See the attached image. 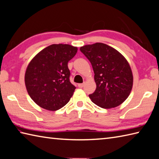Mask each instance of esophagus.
<instances>
[{"label": "esophagus", "mask_w": 159, "mask_h": 159, "mask_svg": "<svg viewBox=\"0 0 159 159\" xmlns=\"http://www.w3.org/2000/svg\"><path fill=\"white\" fill-rule=\"evenodd\" d=\"M84 85H85V84L84 83H80V84H79V85H78V86H79V88H83V87L84 86Z\"/></svg>", "instance_id": "34e87169"}]
</instances>
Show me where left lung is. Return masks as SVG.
<instances>
[{
  "instance_id": "obj_1",
  "label": "left lung",
  "mask_w": 159,
  "mask_h": 159,
  "mask_svg": "<svg viewBox=\"0 0 159 159\" xmlns=\"http://www.w3.org/2000/svg\"><path fill=\"white\" fill-rule=\"evenodd\" d=\"M80 50L90 61L94 72L95 92L89 96L102 108L116 107L125 101L132 91L133 75L125 58L116 49L96 43Z\"/></svg>"
}]
</instances>
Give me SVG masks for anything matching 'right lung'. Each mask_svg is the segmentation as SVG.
Returning a JSON list of instances; mask_svg holds the SVG:
<instances>
[{"label": "right lung", "instance_id": "1", "mask_svg": "<svg viewBox=\"0 0 159 159\" xmlns=\"http://www.w3.org/2000/svg\"><path fill=\"white\" fill-rule=\"evenodd\" d=\"M78 50L67 44H53L38 53L28 65L25 83L31 98L45 110H58L72 96L76 87L70 81L67 63Z\"/></svg>", "mask_w": 159, "mask_h": 159}]
</instances>
